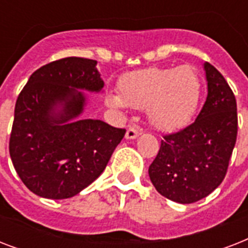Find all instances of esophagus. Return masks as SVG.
I'll return each mask as SVG.
<instances>
[{"label": "esophagus", "instance_id": "1", "mask_svg": "<svg viewBox=\"0 0 248 248\" xmlns=\"http://www.w3.org/2000/svg\"><path fill=\"white\" fill-rule=\"evenodd\" d=\"M140 135L139 130H136L135 127H130L127 128V131H126V135H124V138L127 140H132V139H136L138 136Z\"/></svg>", "mask_w": 248, "mask_h": 248}]
</instances>
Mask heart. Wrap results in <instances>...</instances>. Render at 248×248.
I'll return each instance as SVG.
<instances>
[{"mask_svg":"<svg viewBox=\"0 0 248 248\" xmlns=\"http://www.w3.org/2000/svg\"><path fill=\"white\" fill-rule=\"evenodd\" d=\"M118 91L107 95L108 107L117 110L145 108L148 120L157 130L173 131L194 116L202 83L190 65L149 67L122 76Z\"/></svg>","mask_w":248,"mask_h":248,"instance_id":"heart-1","label":"heart"}]
</instances>
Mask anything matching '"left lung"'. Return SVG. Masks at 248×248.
<instances>
[{"label":"left lung","mask_w":248,"mask_h":248,"mask_svg":"<svg viewBox=\"0 0 248 248\" xmlns=\"http://www.w3.org/2000/svg\"><path fill=\"white\" fill-rule=\"evenodd\" d=\"M207 97L196 121L166 135L149 177L157 192L177 203L207 197L224 180L237 140V103L221 73L203 64Z\"/></svg>","instance_id":"1"}]
</instances>
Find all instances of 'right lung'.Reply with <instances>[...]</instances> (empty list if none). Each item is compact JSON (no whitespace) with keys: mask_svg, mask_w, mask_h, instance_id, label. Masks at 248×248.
<instances>
[{"mask_svg":"<svg viewBox=\"0 0 248 248\" xmlns=\"http://www.w3.org/2000/svg\"><path fill=\"white\" fill-rule=\"evenodd\" d=\"M96 60L65 58L37 69L17 96L10 157L34 194L65 200L100 176L126 130L82 118L87 93H103Z\"/></svg>","mask_w":248,"mask_h":248,"instance_id":"obj_1","label":"right lung"}]
</instances>
